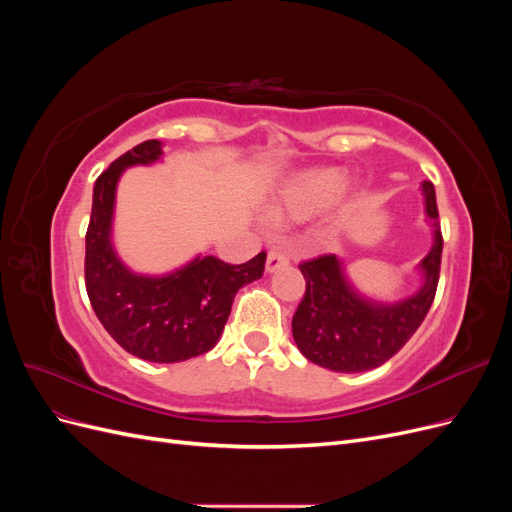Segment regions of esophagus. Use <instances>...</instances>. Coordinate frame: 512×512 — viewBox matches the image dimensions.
<instances>
[{
    "mask_svg": "<svg viewBox=\"0 0 512 512\" xmlns=\"http://www.w3.org/2000/svg\"><path fill=\"white\" fill-rule=\"evenodd\" d=\"M290 262V258L284 254V252H280V250H271L269 252V256H267V273H275V271H280L282 267H286Z\"/></svg>",
    "mask_w": 512,
    "mask_h": 512,
    "instance_id": "obj_1",
    "label": "esophagus"
}]
</instances>
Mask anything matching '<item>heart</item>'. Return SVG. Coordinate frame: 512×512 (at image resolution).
I'll list each match as a JSON object with an SVG mask.
<instances>
[{
    "label": "heart",
    "instance_id": "1",
    "mask_svg": "<svg viewBox=\"0 0 512 512\" xmlns=\"http://www.w3.org/2000/svg\"><path fill=\"white\" fill-rule=\"evenodd\" d=\"M344 185L342 170L316 168L294 179L269 209L271 224L301 222L322 211L339 194Z\"/></svg>",
    "mask_w": 512,
    "mask_h": 512
}]
</instances>
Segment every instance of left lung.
Segmentation results:
<instances>
[{
    "label": "left lung",
    "mask_w": 512,
    "mask_h": 512,
    "mask_svg": "<svg viewBox=\"0 0 512 512\" xmlns=\"http://www.w3.org/2000/svg\"><path fill=\"white\" fill-rule=\"evenodd\" d=\"M423 194L425 213L433 222V245L421 262L425 284L414 297L395 305L371 303L348 286L335 254L301 262L305 294L292 316V337L307 361L342 374L374 369L421 327L436 297L444 243L431 181H423Z\"/></svg>",
    "instance_id": "1"
}]
</instances>
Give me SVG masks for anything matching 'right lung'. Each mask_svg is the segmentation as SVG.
<instances>
[{"instance_id":"add662e5","label":"right lung","mask_w":512,"mask_h":512,"mask_svg":"<svg viewBox=\"0 0 512 512\" xmlns=\"http://www.w3.org/2000/svg\"><path fill=\"white\" fill-rule=\"evenodd\" d=\"M160 156V141H145L96 179L85 235V288L102 327L123 350L151 363H179L218 344L235 294L260 280L267 254L243 265L196 258L164 277L136 275L123 265L111 245L117 181L128 166Z\"/></svg>"}]
</instances>
